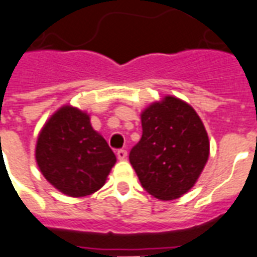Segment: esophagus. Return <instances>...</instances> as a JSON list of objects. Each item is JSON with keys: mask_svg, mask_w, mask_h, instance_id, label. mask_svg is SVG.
<instances>
[{"mask_svg": "<svg viewBox=\"0 0 257 257\" xmlns=\"http://www.w3.org/2000/svg\"><path fill=\"white\" fill-rule=\"evenodd\" d=\"M126 156H128V152L125 150L117 151V159L118 160H125L126 159Z\"/></svg>", "mask_w": 257, "mask_h": 257, "instance_id": "esophagus-1", "label": "esophagus"}]
</instances>
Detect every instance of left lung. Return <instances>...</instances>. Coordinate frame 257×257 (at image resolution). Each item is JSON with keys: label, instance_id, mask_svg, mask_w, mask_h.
Returning a JSON list of instances; mask_svg holds the SVG:
<instances>
[{"label": "left lung", "instance_id": "1", "mask_svg": "<svg viewBox=\"0 0 257 257\" xmlns=\"http://www.w3.org/2000/svg\"><path fill=\"white\" fill-rule=\"evenodd\" d=\"M143 135L129 162L146 191L162 201L181 198L206 166L210 143L197 111L166 95L142 111Z\"/></svg>", "mask_w": 257, "mask_h": 257}]
</instances>
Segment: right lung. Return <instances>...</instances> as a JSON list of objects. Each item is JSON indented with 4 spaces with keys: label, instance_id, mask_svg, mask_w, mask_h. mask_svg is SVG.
Returning a JSON list of instances; mask_svg holds the SVG:
<instances>
[{
    "label": "right lung",
    "instance_id": "add662e5",
    "mask_svg": "<svg viewBox=\"0 0 257 257\" xmlns=\"http://www.w3.org/2000/svg\"><path fill=\"white\" fill-rule=\"evenodd\" d=\"M35 159L47 182L74 198L101 189L117 162L90 114L71 105L59 107L43 125Z\"/></svg>",
    "mask_w": 257,
    "mask_h": 257
}]
</instances>
